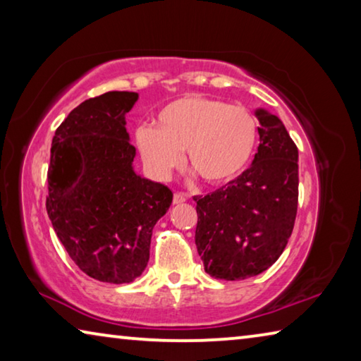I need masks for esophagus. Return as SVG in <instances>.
I'll return each instance as SVG.
<instances>
[{
    "label": "esophagus",
    "mask_w": 361,
    "mask_h": 361,
    "mask_svg": "<svg viewBox=\"0 0 361 361\" xmlns=\"http://www.w3.org/2000/svg\"><path fill=\"white\" fill-rule=\"evenodd\" d=\"M183 202H186V195L183 192H175L173 194V204L175 205H180Z\"/></svg>",
    "instance_id": "esophagus-1"
}]
</instances>
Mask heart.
Wrapping results in <instances>:
<instances>
[{
  "label": "heart",
  "instance_id": "b5f03b06",
  "mask_svg": "<svg viewBox=\"0 0 361 361\" xmlns=\"http://www.w3.org/2000/svg\"><path fill=\"white\" fill-rule=\"evenodd\" d=\"M156 127L140 126L137 148L152 176L166 180L183 162L207 185L234 181L252 164L259 142V124L243 106L209 99L183 97L157 114Z\"/></svg>",
  "mask_w": 361,
  "mask_h": 361
}]
</instances>
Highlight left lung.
Masks as SVG:
<instances>
[{
    "label": "left lung",
    "instance_id": "1",
    "mask_svg": "<svg viewBox=\"0 0 361 361\" xmlns=\"http://www.w3.org/2000/svg\"><path fill=\"white\" fill-rule=\"evenodd\" d=\"M258 152L239 178L197 202L195 247L213 279L243 280L264 272L288 243L298 212V148L283 122L266 109Z\"/></svg>",
    "mask_w": 361,
    "mask_h": 361
}]
</instances>
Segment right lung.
<instances>
[{
    "instance_id": "1",
    "label": "right lung",
    "mask_w": 361,
    "mask_h": 361,
    "mask_svg": "<svg viewBox=\"0 0 361 361\" xmlns=\"http://www.w3.org/2000/svg\"><path fill=\"white\" fill-rule=\"evenodd\" d=\"M137 92L82 102L52 138L46 210L73 262L89 277L130 283L149 261L154 224L173 194L135 173L126 114Z\"/></svg>"
}]
</instances>
